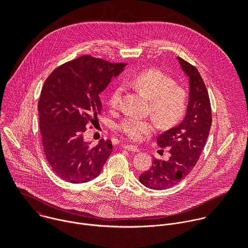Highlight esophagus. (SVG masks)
Returning <instances> with one entry per match:
<instances>
[{"mask_svg":"<svg viewBox=\"0 0 248 248\" xmlns=\"http://www.w3.org/2000/svg\"><path fill=\"white\" fill-rule=\"evenodd\" d=\"M124 149H125V150H127V151H131V152H138L139 151V149L136 147V146H134V145H124Z\"/></svg>","mask_w":248,"mask_h":248,"instance_id":"obj_1","label":"esophagus"}]
</instances>
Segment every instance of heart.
<instances>
[{
    "mask_svg": "<svg viewBox=\"0 0 248 248\" xmlns=\"http://www.w3.org/2000/svg\"><path fill=\"white\" fill-rule=\"evenodd\" d=\"M126 83L143 92L150 99L149 113L163 126L178 124L185 116L188 97L186 89L174 84L173 79L159 69L150 68L126 78ZM125 90L123 83L117 84L110 93L109 106L118 109ZM154 120L127 117L119 124L118 129L128 139L138 142L155 131Z\"/></svg>",
    "mask_w": 248,
    "mask_h": 248,
    "instance_id": "obj_1",
    "label": "heart"
}]
</instances>
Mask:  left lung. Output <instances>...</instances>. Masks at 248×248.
<instances>
[{
	"mask_svg": "<svg viewBox=\"0 0 248 248\" xmlns=\"http://www.w3.org/2000/svg\"><path fill=\"white\" fill-rule=\"evenodd\" d=\"M189 78V101L184 121L157 138L160 147H169V160L153 159L152 167L139 175V182L148 188L162 190L179 184L196 165L209 135L212 113L210 98L197 68L178 57Z\"/></svg>",
	"mask_w": 248,
	"mask_h": 248,
	"instance_id": "8db88e82",
	"label": "left lung"
}]
</instances>
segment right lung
<instances>
[{
  "label": "right lung",
  "instance_id": "right-lung-1",
  "mask_svg": "<svg viewBox=\"0 0 248 248\" xmlns=\"http://www.w3.org/2000/svg\"><path fill=\"white\" fill-rule=\"evenodd\" d=\"M125 65L84 55L59 65L47 78L38 102L41 140L50 167L62 180L92 181L111 155L109 139L92 147L83 133L101 115L99 94Z\"/></svg>",
  "mask_w": 248,
  "mask_h": 248
}]
</instances>
